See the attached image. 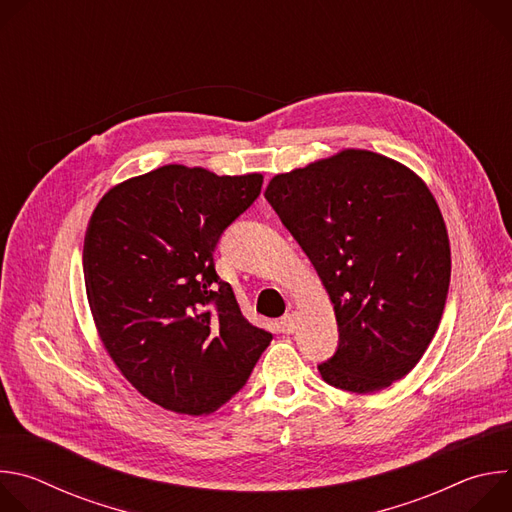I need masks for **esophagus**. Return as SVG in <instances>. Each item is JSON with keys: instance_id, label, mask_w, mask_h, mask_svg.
<instances>
[{"instance_id": "esophagus-1", "label": "esophagus", "mask_w": 512, "mask_h": 512, "mask_svg": "<svg viewBox=\"0 0 512 512\" xmlns=\"http://www.w3.org/2000/svg\"><path fill=\"white\" fill-rule=\"evenodd\" d=\"M281 330L285 332V334H291L296 330V312H289V314H285L283 318H281Z\"/></svg>"}]
</instances>
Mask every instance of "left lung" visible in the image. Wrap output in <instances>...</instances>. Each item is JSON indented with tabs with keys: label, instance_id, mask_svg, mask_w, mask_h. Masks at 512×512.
Listing matches in <instances>:
<instances>
[{
	"label": "left lung",
	"instance_id": "obj_1",
	"mask_svg": "<svg viewBox=\"0 0 512 512\" xmlns=\"http://www.w3.org/2000/svg\"><path fill=\"white\" fill-rule=\"evenodd\" d=\"M265 198L334 304L338 346L322 379L350 393L403 379L440 326L452 273L427 186L385 156L346 150L275 176Z\"/></svg>",
	"mask_w": 512,
	"mask_h": 512
}]
</instances>
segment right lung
<instances>
[{
    "label": "right lung",
    "mask_w": 512,
    "mask_h": 512,
    "mask_svg": "<svg viewBox=\"0 0 512 512\" xmlns=\"http://www.w3.org/2000/svg\"><path fill=\"white\" fill-rule=\"evenodd\" d=\"M263 176L162 166L97 204L83 273L99 336L123 377L164 409L204 415L249 381L271 334L249 324L218 277L223 233Z\"/></svg>",
    "instance_id": "add662e5"
}]
</instances>
